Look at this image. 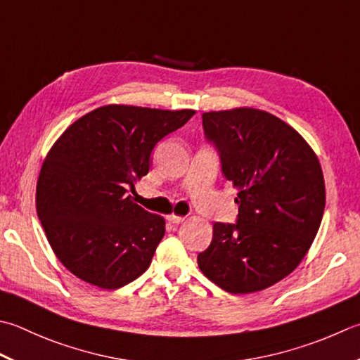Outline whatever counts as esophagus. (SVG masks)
<instances>
[{
  "label": "esophagus",
  "instance_id": "1",
  "mask_svg": "<svg viewBox=\"0 0 360 360\" xmlns=\"http://www.w3.org/2000/svg\"><path fill=\"white\" fill-rule=\"evenodd\" d=\"M167 220L170 221V223L178 224V223H181V221H184V217H181V215H176V214H172V215H168V217H167Z\"/></svg>",
  "mask_w": 360,
  "mask_h": 360
}]
</instances>
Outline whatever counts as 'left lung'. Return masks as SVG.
<instances>
[{
	"instance_id": "1",
	"label": "left lung",
	"mask_w": 360,
	"mask_h": 360,
	"mask_svg": "<svg viewBox=\"0 0 360 360\" xmlns=\"http://www.w3.org/2000/svg\"><path fill=\"white\" fill-rule=\"evenodd\" d=\"M202 128L237 188L238 215L236 224H214L198 266L229 293L264 290L297 269L319 232L326 202L319 158L265 110L204 112Z\"/></svg>"
}]
</instances>
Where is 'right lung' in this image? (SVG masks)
Returning <instances> with one entry per match:
<instances>
[{
  "label": "right lung",
  "instance_id": "add662e5",
  "mask_svg": "<svg viewBox=\"0 0 360 360\" xmlns=\"http://www.w3.org/2000/svg\"><path fill=\"white\" fill-rule=\"evenodd\" d=\"M193 115L109 104L56 140L40 168L35 207L54 255L76 278L112 290L148 270L165 220L134 202L128 188L150 172L159 140Z\"/></svg>",
  "mask_w": 360,
  "mask_h": 360
}]
</instances>
